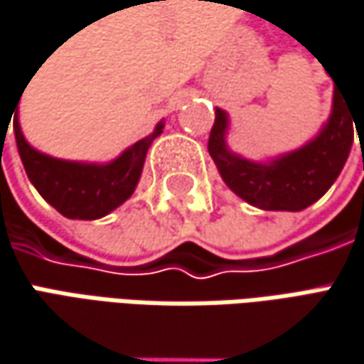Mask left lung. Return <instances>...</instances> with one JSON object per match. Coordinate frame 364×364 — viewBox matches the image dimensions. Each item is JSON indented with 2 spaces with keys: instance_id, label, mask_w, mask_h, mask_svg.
Returning a JSON list of instances; mask_svg holds the SVG:
<instances>
[{
  "instance_id": "obj_1",
  "label": "left lung",
  "mask_w": 364,
  "mask_h": 364,
  "mask_svg": "<svg viewBox=\"0 0 364 364\" xmlns=\"http://www.w3.org/2000/svg\"><path fill=\"white\" fill-rule=\"evenodd\" d=\"M355 128H360L355 112L336 85L330 118L320 134L301 149L267 163L242 159L226 144L228 114L215 107L208 151L224 183L238 198L269 212H299L318 201L336 181L353 149Z\"/></svg>"
}]
</instances>
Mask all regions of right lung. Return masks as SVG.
<instances>
[{
  "instance_id": "add662e5",
  "label": "right lung",
  "mask_w": 364,
  "mask_h": 364,
  "mask_svg": "<svg viewBox=\"0 0 364 364\" xmlns=\"http://www.w3.org/2000/svg\"><path fill=\"white\" fill-rule=\"evenodd\" d=\"M14 116L16 144L28 179L56 212L71 220H97L130 198L138 185L152 140L165 128V124L159 122L152 134L126 149L118 159L105 165H95L63 161L36 151L22 134L18 109Z\"/></svg>"
}]
</instances>
